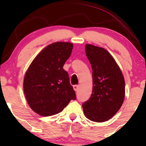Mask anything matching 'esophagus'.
<instances>
[{
  "mask_svg": "<svg viewBox=\"0 0 146 146\" xmlns=\"http://www.w3.org/2000/svg\"><path fill=\"white\" fill-rule=\"evenodd\" d=\"M73 89H74L75 91H78L79 89L78 85H74V86H73Z\"/></svg>",
  "mask_w": 146,
  "mask_h": 146,
  "instance_id": "34e87169",
  "label": "esophagus"
}]
</instances>
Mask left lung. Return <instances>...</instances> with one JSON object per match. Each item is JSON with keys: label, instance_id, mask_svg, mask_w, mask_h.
<instances>
[{"label": "left lung", "instance_id": "8db88e82", "mask_svg": "<svg viewBox=\"0 0 146 146\" xmlns=\"http://www.w3.org/2000/svg\"><path fill=\"white\" fill-rule=\"evenodd\" d=\"M85 51L93 70V91L82 104L84 115L93 121L104 122L120 109L125 96V81L119 67L104 48L91 44Z\"/></svg>", "mask_w": 146, "mask_h": 146}]
</instances>
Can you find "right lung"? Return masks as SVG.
I'll list each match as a JSON object with an SVG mask.
<instances>
[{
  "label": "right lung",
  "instance_id": "1",
  "mask_svg": "<svg viewBox=\"0 0 146 146\" xmlns=\"http://www.w3.org/2000/svg\"><path fill=\"white\" fill-rule=\"evenodd\" d=\"M72 49L73 44L70 42L52 43L36 57L27 71L23 84L25 95L29 106L38 115H56L71 100H76L68 73L63 69Z\"/></svg>",
  "mask_w": 146,
  "mask_h": 146
}]
</instances>
